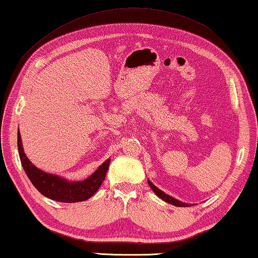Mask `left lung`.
<instances>
[{"label":"left lung","mask_w":258,"mask_h":258,"mask_svg":"<svg viewBox=\"0 0 258 258\" xmlns=\"http://www.w3.org/2000/svg\"><path fill=\"white\" fill-rule=\"evenodd\" d=\"M148 184L150 185V187L152 189V191H154L155 194H156L157 196H158V197H159L160 199L165 200L166 203H168V204H171V205H174V206H177V207H186V206H189V205H187V204H184V203H182V202H178L177 199H174L173 197H171V196L166 195L165 192H163L161 190H159L158 187H157V186H155L154 184H152V183H151L150 181H148Z\"/></svg>","instance_id":"8db88e82"}]
</instances>
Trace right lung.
I'll use <instances>...</instances> for the list:
<instances>
[{
    "instance_id": "right-lung-1",
    "label": "right lung",
    "mask_w": 258,
    "mask_h": 258,
    "mask_svg": "<svg viewBox=\"0 0 258 258\" xmlns=\"http://www.w3.org/2000/svg\"><path fill=\"white\" fill-rule=\"evenodd\" d=\"M18 151L21 165H23L25 172L27 174L30 182L33 183V185L43 196L60 203L84 202V200L92 197L104 181V177H106V174L109 168V164H110V159H107L86 180L71 182L68 180H64L61 176L43 172L40 168H37L36 166L30 163L27 156L24 152L19 131Z\"/></svg>"
}]
</instances>
